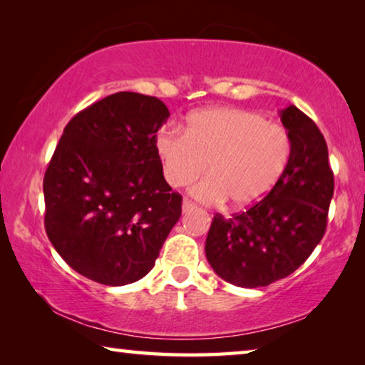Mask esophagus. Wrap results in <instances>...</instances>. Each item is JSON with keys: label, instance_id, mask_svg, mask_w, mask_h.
Listing matches in <instances>:
<instances>
[{"label": "esophagus", "instance_id": "1", "mask_svg": "<svg viewBox=\"0 0 365 365\" xmlns=\"http://www.w3.org/2000/svg\"><path fill=\"white\" fill-rule=\"evenodd\" d=\"M196 206L193 205V202L191 201H188V200H183V202H182V211L183 212H190V211H193Z\"/></svg>", "mask_w": 365, "mask_h": 365}]
</instances>
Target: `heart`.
<instances>
[{
    "instance_id": "1",
    "label": "heart",
    "mask_w": 365,
    "mask_h": 365,
    "mask_svg": "<svg viewBox=\"0 0 365 365\" xmlns=\"http://www.w3.org/2000/svg\"><path fill=\"white\" fill-rule=\"evenodd\" d=\"M154 150L165 182L180 188L206 169L191 187L202 202L230 200L237 209L262 201L277 187L292 159L285 127L248 109L207 108L191 113L185 130L168 123L156 133Z\"/></svg>"
}]
</instances>
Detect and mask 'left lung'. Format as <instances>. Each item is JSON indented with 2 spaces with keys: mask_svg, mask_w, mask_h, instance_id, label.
<instances>
[{
  "mask_svg": "<svg viewBox=\"0 0 365 365\" xmlns=\"http://www.w3.org/2000/svg\"><path fill=\"white\" fill-rule=\"evenodd\" d=\"M292 159L270 193L243 214L214 215L206 257L215 274L243 288L267 287L304 264L322 240L333 197L324 135L293 104L280 110Z\"/></svg>",
  "mask_w": 365,
  "mask_h": 365,
  "instance_id": "obj_1",
  "label": "left lung"
}]
</instances>
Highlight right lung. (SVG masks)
Segmentation results:
<instances>
[{"label": "right lung", "mask_w": 365, "mask_h": 365, "mask_svg": "<svg viewBox=\"0 0 365 365\" xmlns=\"http://www.w3.org/2000/svg\"><path fill=\"white\" fill-rule=\"evenodd\" d=\"M154 96L119 91L78 113L49 163L45 228L59 256L86 279L133 283L154 267L182 215L154 150L169 119Z\"/></svg>", "instance_id": "right-lung-1"}]
</instances>
